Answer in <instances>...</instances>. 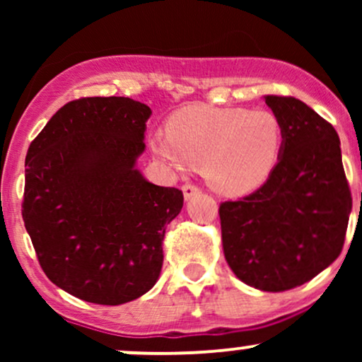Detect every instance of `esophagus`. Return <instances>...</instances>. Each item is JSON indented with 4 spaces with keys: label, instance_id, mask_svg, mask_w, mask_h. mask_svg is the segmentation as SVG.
Returning a JSON list of instances; mask_svg holds the SVG:
<instances>
[{
    "label": "esophagus",
    "instance_id": "1",
    "mask_svg": "<svg viewBox=\"0 0 362 362\" xmlns=\"http://www.w3.org/2000/svg\"><path fill=\"white\" fill-rule=\"evenodd\" d=\"M182 192H184L185 201H189V199H192L194 195H197L199 192H201V189L194 184H185L184 187H182Z\"/></svg>",
    "mask_w": 362,
    "mask_h": 362
}]
</instances>
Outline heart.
I'll return each mask as SVG.
<instances>
[{
  "instance_id": "heart-1",
  "label": "heart",
  "mask_w": 362,
  "mask_h": 362,
  "mask_svg": "<svg viewBox=\"0 0 362 362\" xmlns=\"http://www.w3.org/2000/svg\"><path fill=\"white\" fill-rule=\"evenodd\" d=\"M284 129L269 110L185 107L151 136L156 156L175 170L202 168L223 195H245L265 184L279 161Z\"/></svg>"
}]
</instances>
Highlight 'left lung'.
I'll list each match as a JSON object with an SVG mask.
<instances>
[{
    "label": "left lung",
    "mask_w": 362,
    "mask_h": 362,
    "mask_svg": "<svg viewBox=\"0 0 362 362\" xmlns=\"http://www.w3.org/2000/svg\"><path fill=\"white\" fill-rule=\"evenodd\" d=\"M284 129L276 168L260 189L219 206L223 250L245 284L281 293L340 255L352 197L334 126L294 97L267 95Z\"/></svg>",
    "instance_id": "obj_1"
}]
</instances>
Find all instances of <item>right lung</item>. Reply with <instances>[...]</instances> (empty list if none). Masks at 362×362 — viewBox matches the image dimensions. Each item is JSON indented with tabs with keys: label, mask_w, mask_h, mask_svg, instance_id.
<instances>
[{
	"label": "right lung",
	"mask_w": 362,
	"mask_h": 362,
	"mask_svg": "<svg viewBox=\"0 0 362 362\" xmlns=\"http://www.w3.org/2000/svg\"><path fill=\"white\" fill-rule=\"evenodd\" d=\"M149 115L127 97L78 98L28 146L25 228L45 276L83 301L122 305L160 277L165 230L184 194L136 168Z\"/></svg>",
	"instance_id": "right-lung-1"
}]
</instances>
